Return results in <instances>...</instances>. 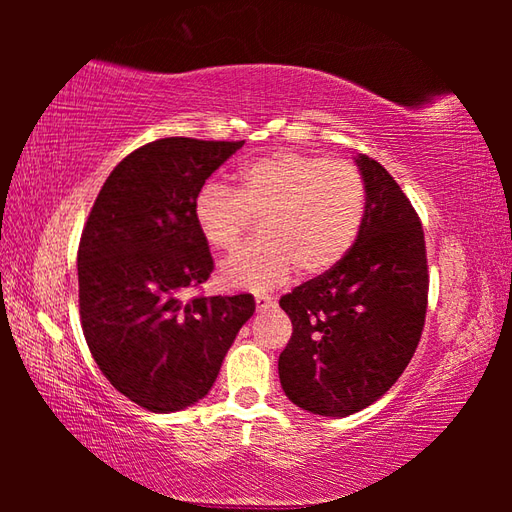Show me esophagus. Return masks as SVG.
Instances as JSON below:
<instances>
[{
	"instance_id": "obj_1",
	"label": "esophagus",
	"mask_w": 512,
	"mask_h": 512,
	"mask_svg": "<svg viewBox=\"0 0 512 512\" xmlns=\"http://www.w3.org/2000/svg\"><path fill=\"white\" fill-rule=\"evenodd\" d=\"M255 306H257V312H266L270 308L277 306V301L273 297H266V295H257L255 297Z\"/></svg>"
}]
</instances>
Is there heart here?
<instances>
[{"instance_id": "1", "label": "heart", "mask_w": 512, "mask_h": 512, "mask_svg": "<svg viewBox=\"0 0 512 512\" xmlns=\"http://www.w3.org/2000/svg\"><path fill=\"white\" fill-rule=\"evenodd\" d=\"M365 182L352 162L270 151L244 162L233 187L209 182L193 200V224L220 253L233 250L250 217L262 239L220 268L226 288L268 292L301 275L330 273L350 253L365 220Z\"/></svg>"}]
</instances>
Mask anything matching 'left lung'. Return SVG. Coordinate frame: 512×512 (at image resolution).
I'll return each mask as SVG.
<instances>
[{"mask_svg": "<svg viewBox=\"0 0 512 512\" xmlns=\"http://www.w3.org/2000/svg\"><path fill=\"white\" fill-rule=\"evenodd\" d=\"M367 193L350 253L279 301L292 336L279 380L297 407L345 418L385 396L416 352L427 314L422 224L387 169L354 158Z\"/></svg>", "mask_w": 512, "mask_h": 512, "instance_id": "8db88e82", "label": "left lung"}]
</instances>
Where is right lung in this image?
<instances>
[{
	"label": "right lung",
	"instance_id": "add662e5",
	"mask_svg": "<svg viewBox=\"0 0 512 512\" xmlns=\"http://www.w3.org/2000/svg\"><path fill=\"white\" fill-rule=\"evenodd\" d=\"M242 145L182 136L143 145L114 167L83 228L85 341L105 378L147 411H180L209 394L255 312L250 295L182 301L213 273L193 200Z\"/></svg>",
	"mask_w": 512,
	"mask_h": 512
}]
</instances>
